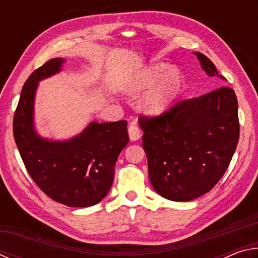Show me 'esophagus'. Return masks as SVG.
<instances>
[{"label":"esophagus","mask_w":258,"mask_h":258,"mask_svg":"<svg viewBox=\"0 0 258 258\" xmlns=\"http://www.w3.org/2000/svg\"><path fill=\"white\" fill-rule=\"evenodd\" d=\"M128 135H130L131 141H138V140L140 139V137H141V132H140V130H139V127L137 126V124L132 123V124L130 125Z\"/></svg>","instance_id":"esophagus-1"}]
</instances>
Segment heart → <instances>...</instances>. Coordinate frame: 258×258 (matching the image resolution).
Masks as SVG:
<instances>
[{
    "label": "heart",
    "instance_id": "1",
    "mask_svg": "<svg viewBox=\"0 0 258 258\" xmlns=\"http://www.w3.org/2000/svg\"><path fill=\"white\" fill-rule=\"evenodd\" d=\"M183 89V76L176 68L167 63L150 64L131 78L126 84L130 94L142 95L139 110L149 116H158L171 106Z\"/></svg>",
    "mask_w": 258,
    "mask_h": 258
}]
</instances>
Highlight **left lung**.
<instances>
[{"mask_svg":"<svg viewBox=\"0 0 258 258\" xmlns=\"http://www.w3.org/2000/svg\"><path fill=\"white\" fill-rule=\"evenodd\" d=\"M194 53L209 77L225 81L206 55ZM139 125L157 194L190 202L211 191L232 159L239 140L237 97L231 87H218L155 118L140 117Z\"/></svg>","mask_w":258,"mask_h":258,"instance_id":"left-lung-1","label":"left lung"}]
</instances>
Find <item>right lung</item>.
<instances>
[{
  "label": "right lung",
  "instance_id": "add662e5",
  "mask_svg": "<svg viewBox=\"0 0 258 258\" xmlns=\"http://www.w3.org/2000/svg\"><path fill=\"white\" fill-rule=\"evenodd\" d=\"M66 59L53 58L28 77L14 118V137L30 177L51 199L69 207H90L110 190L115 165L128 143L127 121H91L68 140L37 133L34 120L38 83L62 71Z\"/></svg>",
  "mask_w": 258,
  "mask_h": 258
}]
</instances>
